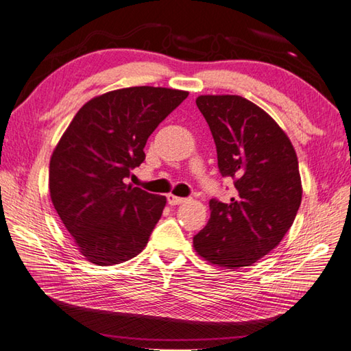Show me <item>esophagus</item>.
I'll list each match as a JSON object with an SVG mask.
<instances>
[{
    "label": "esophagus",
    "mask_w": 351,
    "mask_h": 351,
    "mask_svg": "<svg viewBox=\"0 0 351 351\" xmlns=\"http://www.w3.org/2000/svg\"><path fill=\"white\" fill-rule=\"evenodd\" d=\"M167 202H169V205H181V204H184L185 202V199L184 197H178V196H175V195H167Z\"/></svg>",
    "instance_id": "1"
}]
</instances>
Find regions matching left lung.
I'll return each instance as SVG.
<instances>
[{"mask_svg": "<svg viewBox=\"0 0 351 351\" xmlns=\"http://www.w3.org/2000/svg\"><path fill=\"white\" fill-rule=\"evenodd\" d=\"M221 176L232 178L228 204L210 200L211 217L193 238L197 255L235 270L265 256L294 223L302 202L299 161L280 126L238 95H202Z\"/></svg>", "mask_w": 351, "mask_h": 351, "instance_id": "left-lung-1", "label": "left lung"}]
</instances>
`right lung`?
Listing matches in <instances>:
<instances>
[{
    "instance_id": "right-lung-1",
    "label": "right lung",
    "mask_w": 351,
    "mask_h": 351,
    "mask_svg": "<svg viewBox=\"0 0 351 351\" xmlns=\"http://www.w3.org/2000/svg\"><path fill=\"white\" fill-rule=\"evenodd\" d=\"M189 92L119 88L90 99L64 131L49 161V193L78 250L96 265L125 263L146 247L166 197L126 184L145 145Z\"/></svg>"
}]
</instances>
